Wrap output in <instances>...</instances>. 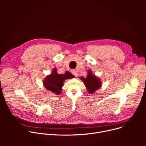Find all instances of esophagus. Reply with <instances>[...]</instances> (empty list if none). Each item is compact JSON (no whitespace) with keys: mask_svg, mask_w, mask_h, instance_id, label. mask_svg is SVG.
I'll list each match as a JSON object with an SVG mask.
<instances>
[{"mask_svg":"<svg viewBox=\"0 0 146 146\" xmlns=\"http://www.w3.org/2000/svg\"><path fill=\"white\" fill-rule=\"evenodd\" d=\"M72 73L75 76V77H78V72L76 71V70H73L72 71Z\"/></svg>","mask_w":146,"mask_h":146,"instance_id":"34e87169","label":"esophagus"}]
</instances>
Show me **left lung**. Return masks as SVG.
I'll return each instance as SVG.
<instances>
[{
  "label": "left lung",
  "mask_w": 146,
  "mask_h": 146,
  "mask_svg": "<svg viewBox=\"0 0 146 146\" xmlns=\"http://www.w3.org/2000/svg\"><path fill=\"white\" fill-rule=\"evenodd\" d=\"M80 79L84 82L89 94H94L102 86V82L100 79L92 74L90 70L88 71V76L86 78L80 77Z\"/></svg>",
  "instance_id": "8db88e82"
}]
</instances>
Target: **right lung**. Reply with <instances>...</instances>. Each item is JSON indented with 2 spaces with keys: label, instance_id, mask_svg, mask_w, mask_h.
<instances>
[{
  "label": "right lung",
  "instance_id": "1",
  "mask_svg": "<svg viewBox=\"0 0 146 146\" xmlns=\"http://www.w3.org/2000/svg\"><path fill=\"white\" fill-rule=\"evenodd\" d=\"M73 78L74 76L69 72H66L64 74H58L57 72V68H54L51 73L45 78L43 84L45 89L58 95L61 93L65 80Z\"/></svg>",
  "mask_w": 146,
  "mask_h": 146
}]
</instances>
